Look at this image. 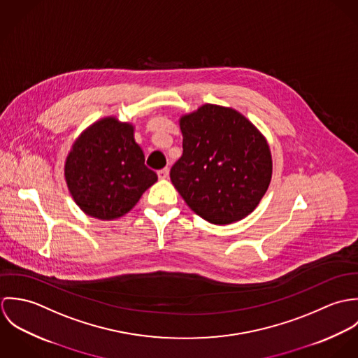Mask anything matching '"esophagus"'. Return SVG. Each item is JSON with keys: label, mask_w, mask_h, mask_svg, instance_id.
Listing matches in <instances>:
<instances>
[{"label": "esophagus", "mask_w": 358, "mask_h": 358, "mask_svg": "<svg viewBox=\"0 0 358 358\" xmlns=\"http://www.w3.org/2000/svg\"><path fill=\"white\" fill-rule=\"evenodd\" d=\"M157 173H158V178H159V179H166V178L169 176V169H168V168H164V169H159Z\"/></svg>", "instance_id": "obj_1"}]
</instances>
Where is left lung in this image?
<instances>
[{
    "label": "left lung",
    "instance_id": "obj_1",
    "mask_svg": "<svg viewBox=\"0 0 358 358\" xmlns=\"http://www.w3.org/2000/svg\"><path fill=\"white\" fill-rule=\"evenodd\" d=\"M179 125L183 154L171 180L186 204L213 224L248 216L271 180L266 138L237 110L209 103L182 115Z\"/></svg>",
    "mask_w": 358,
    "mask_h": 358
}]
</instances>
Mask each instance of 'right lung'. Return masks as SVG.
I'll list each match as a JSON object with an SVG mask.
<instances>
[{
    "mask_svg": "<svg viewBox=\"0 0 358 358\" xmlns=\"http://www.w3.org/2000/svg\"><path fill=\"white\" fill-rule=\"evenodd\" d=\"M64 179L74 203L87 215L113 220L128 213L157 182L134 138V125L104 117L73 143Z\"/></svg>",
    "mask_w": 358,
    "mask_h": 358,
    "instance_id": "add662e5",
    "label": "right lung"
}]
</instances>
